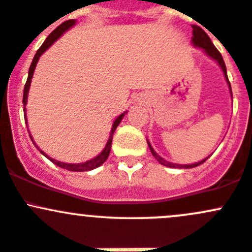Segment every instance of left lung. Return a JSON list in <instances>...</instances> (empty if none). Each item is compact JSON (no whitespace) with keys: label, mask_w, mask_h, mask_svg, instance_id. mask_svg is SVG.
I'll use <instances>...</instances> for the list:
<instances>
[{"label":"left lung","mask_w":252,"mask_h":252,"mask_svg":"<svg viewBox=\"0 0 252 252\" xmlns=\"http://www.w3.org/2000/svg\"><path fill=\"white\" fill-rule=\"evenodd\" d=\"M191 44H192V46H194V47L201 48V50L204 51V52L208 56V57L211 58V60H213V61H216V62H217V64L220 65V69H222V72H223V74H224L225 81H227L228 88H229V91H230V96H232V98H233L232 88H230V83H229V80H228L227 68H225L224 61H223L222 55H220V51H218L217 48L215 47V45L212 44V41H211V39H210V37H208V35L206 34L204 30L201 29V28L197 27V25H192ZM147 145H149L150 151H151L152 156H154L155 158H156L157 161H158L161 164H163V166H166V167H171V168H194V167H197V166H200V164H201V163H204L206 159H207L208 157H210V156L206 157V158L201 159V161H200V162H196V163L178 164V163H173V162L166 161V159H164L163 157L159 156V155L157 154L156 151H155L154 147L151 146V144H150L149 140H147Z\"/></svg>","instance_id":"left-lung-1"}]
</instances>
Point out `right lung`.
Segmentation results:
<instances>
[{
    "label": "right lung",
    "instance_id": "add662e5",
    "mask_svg": "<svg viewBox=\"0 0 252 252\" xmlns=\"http://www.w3.org/2000/svg\"><path fill=\"white\" fill-rule=\"evenodd\" d=\"M75 23H77V22H75V19H70V20H67V22L62 23L60 27L56 28V29L53 30V32H51L50 35H48L47 39L45 40V42L41 45V47H40L39 50L36 51L34 58H32V64H30V68H29V73H28V80H27V83H25V86H24V93H23V103H24V118H25V123H27V128H28V119H27V108H25V106H27V102H28V94H29L30 84H32V75H34V70H35V68H36L37 62H39V60H40V57H41L42 53H44L45 51L48 50V48L52 46V45L55 44V42L57 41V40L60 39V37L62 36V35L64 34L67 30H69L70 28L74 27ZM126 113V111L123 112L122 114H119V116L117 117L116 119H114L113 124H112V128H111L110 138H108V141H107V144H106L105 149H103L102 151H101L100 154H98L96 157H94V158L89 159V161H86V162H81V163H64V162L57 161V159H55V158H52V157L47 156V155L45 154L42 150H40V147L37 146L36 144H35V141H34V139H32V134H30L29 130H28V131H29L30 139H32V141L34 142V145L36 146V149L39 150V151L41 152V154L44 155L45 157H47V158L50 159L51 162H53L56 166L61 167V168H63V169H67V171H70V172L93 171V169L100 167L101 164H102L103 162H105L106 159L108 158V155H110V151H111V145H112V139H113L114 130H116L117 126H119V123L122 122V119L124 118Z\"/></svg>",
    "mask_w": 252,
    "mask_h": 252
}]
</instances>
